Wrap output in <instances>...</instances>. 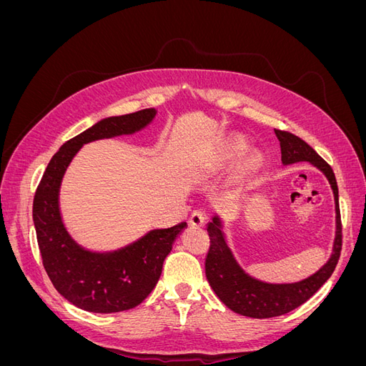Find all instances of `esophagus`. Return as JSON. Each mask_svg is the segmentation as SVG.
Returning a JSON list of instances; mask_svg holds the SVG:
<instances>
[{
    "mask_svg": "<svg viewBox=\"0 0 366 366\" xmlns=\"http://www.w3.org/2000/svg\"><path fill=\"white\" fill-rule=\"evenodd\" d=\"M206 221V212L204 210H194L191 218H189V224L195 227H202Z\"/></svg>",
    "mask_w": 366,
    "mask_h": 366,
    "instance_id": "1",
    "label": "esophagus"
}]
</instances>
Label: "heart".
Segmentation results:
<instances>
[{"label": "heart", "instance_id": "1", "mask_svg": "<svg viewBox=\"0 0 366 366\" xmlns=\"http://www.w3.org/2000/svg\"><path fill=\"white\" fill-rule=\"evenodd\" d=\"M242 148H244V142H242L241 139L234 140V143H232V145L226 149V152L223 154V159H224V160H229V159H232V157H235L237 154H239V151H241ZM258 164H259V156H258V154H250V156L246 159L244 164H242V171H253V169H257Z\"/></svg>", "mask_w": 366, "mask_h": 366}]
</instances>
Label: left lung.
<instances>
[{
    "label": "left lung",
    "mask_w": 366,
    "mask_h": 366,
    "mask_svg": "<svg viewBox=\"0 0 366 366\" xmlns=\"http://www.w3.org/2000/svg\"><path fill=\"white\" fill-rule=\"evenodd\" d=\"M274 134L280 140L281 159L284 164L310 162L327 175L331 187H333L336 200V239L330 261L313 276L295 284H265L250 278L239 269V265L235 262L226 246L223 234H221L219 219L215 217L212 223L207 226L210 246L204 264L206 278L215 295L219 297V301L227 308L241 316L254 319L282 316L307 302L333 274L342 250L339 191L333 169L308 143L292 134V132L274 129Z\"/></svg>",
    "instance_id": "8db88e82"
}]
</instances>
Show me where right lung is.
I'll return each instance as SVG.
<instances>
[{
	"label": "right lung",
	"mask_w": 366,
	"mask_h": 366,
	"mask_svg": "<svg viewBox=\"0 0 366 366\" xmlns=\"http://www.w3.org/2000/svg\"><path fill=\"white\" fill-rule=\"evenodd\" d=\"M156 109L108 117L65 142L51 157L33 198L38 246L49 278L69 302L92 313H119L137 307L156 287L174 241L186 229L180 223L151 230L134 244L113 253H92L70 238L59 215L62 175L84 143L131 134L147 127Z\"/></svg>",
	"instance_id": "1"
}]
</instances>
